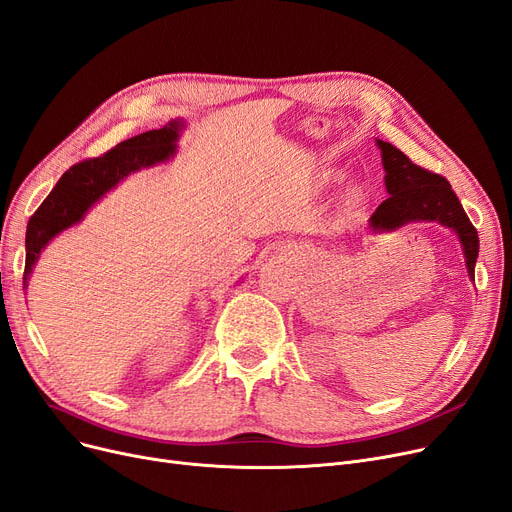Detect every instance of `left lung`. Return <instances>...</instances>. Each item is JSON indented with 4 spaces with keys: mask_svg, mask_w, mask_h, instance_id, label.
Returning <instances> with one entry per match:
<instances>
[{
    "mask_svg": "<svg viewBox=\"0 0 512 512\" xmlns=\"http://www.w3.org/2000/svg\"><path fill=\"white\" fill-rule=\"evenodd\" d=\"M376 144L383 152L389 198L376 207L370 217V226L374 230H393L408 221H439L458 234L466 257V270L471 278H475L479 236L450 182L443 175L416 165L393 144L383 140H376Z\"/></svg>",
    "mask_w": 512,
    "mask_h": 512,
    "instance_id": "left-lung-1",
    "label": "left lung"
}]
</instances>
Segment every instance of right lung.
<instances>
[{"instance_id":"add662e5","label":"right lung","mask_w":512,"mask_h":512,"mask_svg":"<svg viewBox=\"0 0 512 512\" xmlns=\"http://www.w3.org/2000/svg\"><path fill=\"white\" fill-rule=\"evenodd\" d=\"M182 123L171 121L161 129H152L129 138L102 157L85 159L73 165L46 196V201L31 215L27 224V261H25V286L39 259L43 247L62 230L71 228L85 215L100 196L115 188L125 175L142 167L167 161L175 152V140L180 136Z\"/></svg>"}]
</instances>
